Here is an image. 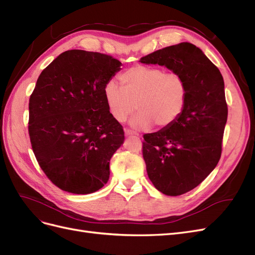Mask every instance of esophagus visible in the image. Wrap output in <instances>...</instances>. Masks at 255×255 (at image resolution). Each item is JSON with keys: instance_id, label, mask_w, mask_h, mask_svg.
Returning <instances> with one entry per match:
<instances>
[{"instance_id": "obj_1", "label": "esophagus", "mask_w": 255, "mask_h": 255, "mask_svg": "<svg viewBox=\"0 0 255 255\" xmlns=\"http://www.w3.org/2000/svg\"><path fill=\"white\" fill-rule=\"evenodd\" d=\"M126 136H127V137H130V136H138V134H136V133L132 132V130H128V129H127V130H126Z\"/></svg>"}]
</instances>
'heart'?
<instances>
[{"label": "heart", "mask_w": 255, "mask_h": 255, "mask_svg": "<svg viewBox=\"0 0 255 255\" xmlns=\"http://www.w3.org/2000/svg\"><path fill=\"white\" fill-rule=\"evenodd\" d=\"M121 88L107 83L104 100L112 117L125 122L133 112H138L129 126L134 129H148L156 125L164 128L171 126L186 106L188 88L180 73L165 72L158 67L137 65L119 75Z\"/></svg>", "instance_id": "b5f03b06"}]
</instances>
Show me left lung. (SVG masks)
Listing matches in <instances>:
<instances>
[{
    "label": "left lung",
    "mask_w": 255,
    "mask_h": 255,
    "mask_svg": "<svg viewBox=\"0 0 255 255\" xmlns=\"http://www.w3.org/2000/svg\"><path fill=\"white\" fill-rule=\"evenodd\" d=\"M164 66L186 81L184 112L171 126L144 134L142 154L146 173L157 190L180 196L197 187L217 166L228 119L225 82L201 49L181 42L140 58Z\"/></svg>",
    "instance_id": "obj_1"
}]
</instances>
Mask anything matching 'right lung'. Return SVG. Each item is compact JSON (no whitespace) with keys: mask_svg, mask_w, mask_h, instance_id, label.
Instances as JSON below:
<instances>
[{"mask_svg":"<svg viewBox=\"0 0 255 255\" xmlns=\"http://www.w3.org/2000/svg\"><path fill=\"white\" fill-rule=\"evenodd\" d=\"M121 63L97 52L69 50L44 69L29 98L28 133L51 182L76 195L110 179V161L125 132L107 109L103 89Z\"/></svg>","mask_w":255,"mask_h":255,"instance_id":"right-lung-1","label":"right lung"}]
</instances>
